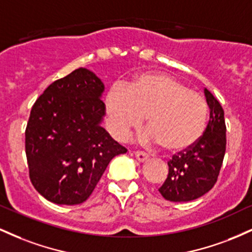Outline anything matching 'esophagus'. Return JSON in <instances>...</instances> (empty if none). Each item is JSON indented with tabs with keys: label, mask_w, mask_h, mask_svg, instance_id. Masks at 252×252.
Wrapping results in <instances>:
<instances>
[{
	"label": "esophagus",
	"mask_w": 252,
	"mask_h": 252,
	"mask_svg": "<svg viewBox=\"0 0 252 252\" xmlns=\"http://www.w3.org/2000/svg\"><path fill=\"white\" fill-rule=\"evenodd\" d=\"M135 156L140 162H143V161H146L147 158H149V155L147 154V153L142 152V150H137V152H135Z\"/></svg>",
	"instance_id": "1"
}]
</instances>
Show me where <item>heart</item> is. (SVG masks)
I'll use <instances>...</instances> for the list:
<instances>
[{
    "instance_id": "obj_1",
    "label": "heart",
    "mask_w": 252,
    "mask_h": 252,
    "mask_svg": "<svg viewBox=\"0 0 252 252\" xmlns=\"http://www.w3.org/2000/svg\"><path fill=\"white\" fill-rule=\"evenodd\" d=\"M110 132L124 140L146 116L148 141L170 153L192 148L205 134L209 104L198 92L164 73L137 77L126 86L114 84L105 96Z\"/></svg>"
}]
</instances>
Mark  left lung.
<instances>
[{
    "label": "left lung",
    "mask_w": 252,
    "mask_h": 252,
    "mask_svg": "<svg viewBox=\"0 0 252 252\" xmlns=\"http://www.w3.org/2000/svg\"><path fill=\"white\" fill-rule=\"evenodd\" d=\"M210 121L202 137L192 148L173 155L168 176L158 192L166 200L182 202L200 198L216 185L226 150V126L220 103L207 89Z\"/></svg>",
    "instance_id": "left-lung-1"
}]
</instances>
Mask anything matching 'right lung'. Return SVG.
I'll return each instance as SVG.
<instances>
[{
  "mask_svg": "<svg viewBox=\"0 0 252 252\" xmlns=\"http://www.w3.org/2000/svg\"><path fill=\"white\" fill-rule=\"evenodd\" d=\"M102 80L79 67L56 80L32 106L26 156L34 189L58 205L82 204L110 161L126 149L99 126Z\"/></svg>",
  "mask_w": 252,
  "mask_h": 252,
  "instance_id": "add662e5",
  "label": "right lung"
}]
</instances>
